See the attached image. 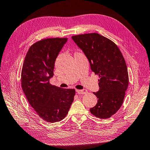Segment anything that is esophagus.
I'll list each match as a JSON object with an SVG mask.
<instances>
[{
  "label": "esophagus",
  "mask_w": 150,
  "mask_h": 150,
  "mask_svg": "<svg viewBox=\"0 0 150 150\" xmlns=\"http://www.w3.org/2000/svg\"><path fill=\"white\" fill-rule=\"evenodd\" d=\"M76 92L79 94H84L87 93V90L82 89V90H76Z\"/></svg>",
  "instance_id": "obj_1"
}]
</instances>
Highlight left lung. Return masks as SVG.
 <instances>
[{
  "mask_svg": "<svg viewBox=\"0 0 150 150\" xmlns=\"http://www.w3.org/2000/svg\"><path fill=\"white\" fill-rule=\"evenodd\" d=\"M72 39L88 58L92 71L99 77V89L93 93L98 103L90 112L99 118L108 119L121 108L128 86L125 59L114 42L98 33L74 35Z\"/></svg>",
  "mask_w": 150,
  "mask_h": 150,
  "instance_id": "left-lung-1",
  "label": "left lung"
}]
</instances>
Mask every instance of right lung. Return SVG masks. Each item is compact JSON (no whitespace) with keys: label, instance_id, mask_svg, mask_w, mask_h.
Wrapping results in <instances>:
<instances>
[{"label":"right lung","instance_id":"right-lung-1","mask_svg":"<svg viewBox=\"0 0 150 150\" xmlns=\"http://www.w3.org/2000/svg\"><path fill=\"white\" fill-rule=\"evenodd\" d=\"M67 38L42 39L32 45L21 73V85L28 102L37 114L49 122L66 116L74 101L75 90L52 86L54 64Z\"/></svg>","mask_w":150,"mask_h":150}]
</instances>
